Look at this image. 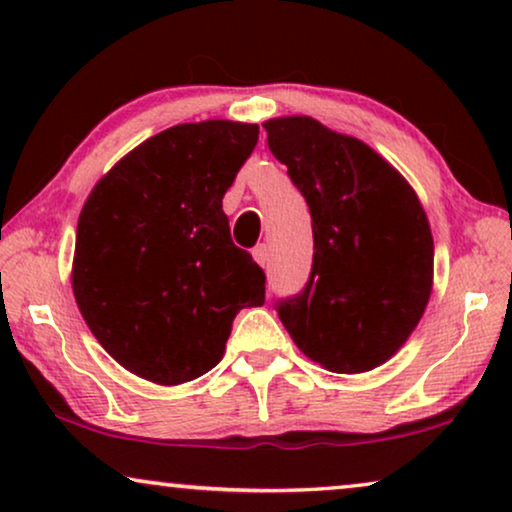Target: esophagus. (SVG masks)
I'll use <instances>...</instances> for the list:
<instances>
[{
  "mask_svg": "<svg viewBox=\"0 0 512 512\" xmlns=\"http://www.w3.org/2000/svg\"><path fill=\"white\" fill-rule=\"evenodd\" d=\"M254 261L261 265V268H268V263H270L268 244H258V247L254 249Z\"/></svg>",
  "mask_w": 512,
  "mask_h": 512,
  "instance_id": "esophagus-1",
  "label": "esophagus"
}]
</instances>
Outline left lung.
I'll return each mask as SVG.
<instances>
[{
  "mask_svg": "<svg viewBox=\"0 0 512 512\" xmlns=\"http://www.w3.org/2000/svg\"><path fill=\"white\" fill-rule=\"evenodd\" d=\"M268 146L312 214L310 282L279 300L300 352L331 373H366L405 345L433 286V237L417 193L361 139L310 116L270 118Z\"/></svg>",
  "mask_w": 512,
  "mask_h": 512,
  "instance_id": "1",
  "label": "left lung"
}]
</instances>
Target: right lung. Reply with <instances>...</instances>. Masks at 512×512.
I'll use <instances>...</instances> for the list:
<instances>
[{"instance_id":"obj_1","label":"right lung","mask_w":512,"mask_h":512,"mask_svg":"<svg viewBox=\"0 0 512 512\" xmlns=\"http://www.w3.org/2000/svg\"><path fill=\"white\" fill-rule=\"evenodd\" d=\"M258 125L181 123L123 156L76 226L72 289L125 370L174 387L223 359L235 314L265 303V275L230 240L223 195Z\"/></svg>"}]
</instances>
